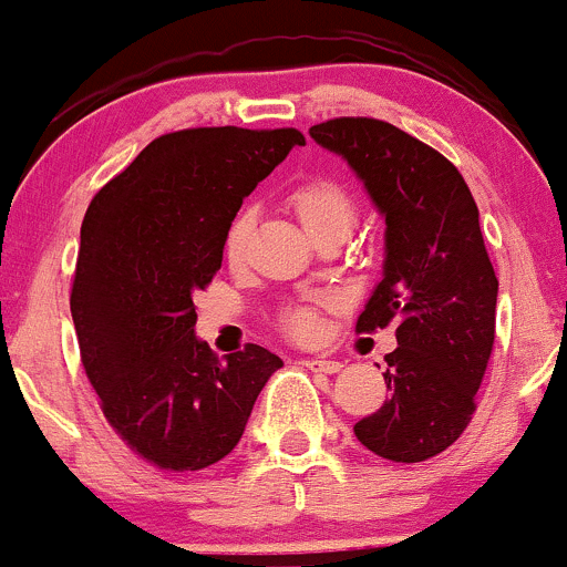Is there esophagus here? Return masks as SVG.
<instances>
[{"label": "esophagus", "instance_id": "esophagus-1", "mask_svg": "<svg viewBox=\"0 0 567 567\" xmlns=\"http://www.w3.org/2000/svg\"><path fill=\"white\" fill-rule=\"evenodd\" d=\"M300 363L306 365L308 371H319V373H338L343 369L338 360H327V358H306V360H300Z\"/></svg>", "mask_w": 567, "mask_h": 567}]
</instances>
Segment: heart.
Returning a JSON list of instances; mask_svg holds the SVG:
<instances>
[{
  "label": "heart",
  "mask_w": 567,
  "mask_h": 567,
  "mask_svg": "<svg viewBox=\"0 0 567 567\" xmlns=\"http://www.w3.org/2000/svg\"><path fill=\"white\" fill-rule=\"evenodd\" d=\"M289 204L295 207L297 218L306 226L311 237L324 235V231H349L354 218V202L343 185L336 179H306L297 185L289 194ZM250 224H254V213L248 207L240 209L235 218L229 220L224 235V254L229 259H237L248 237ZM286 330L297 338H313L317 336V317L308 308H297V311L286 313Z\"/></svg>",
  "instance_id": "1"
}]
</instances>
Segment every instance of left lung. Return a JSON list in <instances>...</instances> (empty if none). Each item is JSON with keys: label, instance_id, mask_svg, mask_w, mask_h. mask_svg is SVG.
<instances>
[{"label": "left lung", "instance_id": "left-lung-1", "mask_svg": "<svg viewBox=\"0 0 567 567\" xmlns=\"http://www.w3.org/2000/svg\"><path fill=\"white\" fill-rule=\"evenodd\" d=\"M319 147L349 163L384 218L382 281L358 330L395 324L388 399L354 423L377 456L417 464L464 434L486 373L497 322V289L458 168L401 127L369 116L313 125Z\"/></svg>", "mask_w": 567, "mask_h": 567}]
</instances>
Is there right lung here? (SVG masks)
Returning a JSON list of instances; mask_svg holds the SVG:
<instances>
[{
    "label": "right lung",
    "mask_w": 567,
    "mask_h": 567,
    "mask_svg": "<svg viewBox=\"0 0 567 567\" xmlns=\"http://www.w3.org/2000/svg\"><path fill=\"white\" fill-rule=\"evenodd\" d=\"M302 144L295 127L166 133L86 209L70 295L81 363L111 429L157 470L229 456L284 365L256 343L215 358L196 338L194 295L220 270L243 198Z\"/></svg>",
    "instance_id": "obj_1"
}]
</instances>
